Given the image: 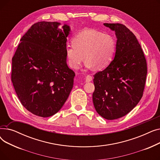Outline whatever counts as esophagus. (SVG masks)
<instances>
[{"label": "esophagus", "mask_w": 160, "mask_h": 160, "mask_svg": "<svg viewBox=\"0 0 160 160\" xmlns=\"http://www.w3.org/2000/svg\"><path fill=\"white\" fill-rule=\"evenodd\" d=\"M92 80H93V77H92L91 75L89 74L86 77V82H91Z\"/></svg>", "instance_id": "obj_1"}]
</instances>
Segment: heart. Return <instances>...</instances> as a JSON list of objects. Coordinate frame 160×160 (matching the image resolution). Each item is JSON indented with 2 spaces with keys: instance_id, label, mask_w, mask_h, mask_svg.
<instances>
[{
  "instance_id": "b5f03b06",
  "label": "heart",
  "mask_w": 160,
  "mask_h": 160,
  "mask_svg": "<svg viewBox=\"0 0 160 160\" xmlns=\"http://www.w3.org/2000/svg\"><path fill=\"white\" fill-rule=\"evenodd\" d=\"M72 43L66 46L65 55L74 69L78 68L84 58L89 68L103 69L113 60L116 50V41L112 34L94 29L80 32L72 39Z\"/></svg>"
}]
</instances>
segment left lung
I'll return each mask as SVG.
<instances>
[{
	"label": "left lung",
	"instance_id": "8db88e82",
	"mask_svg": "<svg viewBox=\"0 0 160 160\" xmlns=\"http://www.w3.org/2000/svg\"><path fill=\"white\" fill-rule=\"evenodd\" d=\"M104 25L115 32L116 52L110 64L94 76L93 102L100 116L113 120L128 114L140 101L147 64L138 39L127 27L119 23Z\"/></svg>",
	"mask_w": 160,
	"mask_h": 160
}]
</instances>
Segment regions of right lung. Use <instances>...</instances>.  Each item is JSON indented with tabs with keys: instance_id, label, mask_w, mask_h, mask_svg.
I'll list each match as a JSON object with an SVG mask.
<instances>
[{
	"instance_id": "right-lung-1",
	"label": "right lung",
	"mask_w": 160,
	"mask_h": 160,
	"mask_svg": "<svg viewBox=\"0 0 160 160\" xmlns=\"http://www.w3.org/2000/svg\"><path fill=\"white\" fill-rule=\"evenodd\" d=\"M58 22L33 24L21 38L12 58L11 80L21 103L36 115L48 117L63 106L73 87L74 72L67 66L70 28Z\"/></svg>"
}]
</instances>
